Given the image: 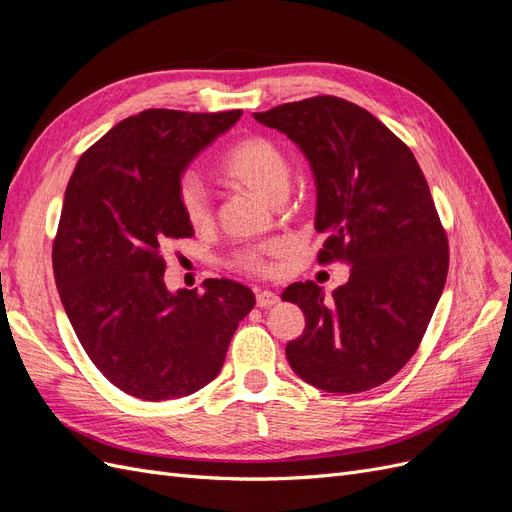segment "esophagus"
<instances>
[{
    "instance_id": "1",
    "label": "esophagus",
    "mask_w": 512,
    "mask_h": 512,
    "mask_svg": "<svg viewBox=\"0 0 512 512\" xmlns=\"http://www.w3.org/2000/svg\"><path fill=\"white\" fill-rule=\"evenodd\" d=\"M275 303H280V294L273 292V290H258L256 294V305L258 307H273Z\"/></svg>"
}]
</instances>
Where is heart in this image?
Instances as JSON below:
<instances>
[{
  "label": "heart",
  "mask_w": 512,
  "mask_h": 512,
  "mask_svg": "<svg viewBox=\"0 0 512 512\" xmlns=\"http://www.w3.org/2000/svg\"><path fill=\"white\" fill-rule=\"evenodd\" d=\"M224 177L241 185V188L258 194L260 198L277 200L288 194L290 185V162L280 145H275L271 138L265 136H250L243 138L232 147L222 162ZM177 200L185 222L194 228H203L211 222V198L194 173H185L177 181ZM284 243H269L258 250L243 252L237 256V265L252 273H267L269 271V256L280 254Z\"/></svg>",
  "instance_id": "b5f03b06"
}]
</instances>
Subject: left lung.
<instances>
[{"instance_id":"obj_1","label":"left lung","mask_w":512,"mask_h":512,"mask_svg":"<svg viewBox=\"0 0 512 512\" xmlns=\"http://www.w3.org/2000/svg\"><path fill=\"white\" fill-rule=\"evenodd\" d=\"M297 145L316 183L320 262L350 277L331 297L290 284L305 331L286 346L294 374L327 393H361L391 380L427 331L448 273V241L412 151L365 108L333 96L254 113Z\"/></svg>"}]
</instances>
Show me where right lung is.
Listing matches in <instances>:
<instances>
[{
	"mask_svg": "<svg viewBox=\"0 0 512 512\" xmlns=\"http://www.w3.org/2000/svg\"><path fill=\"white\" fill-rule=\"evenodd\" d=\"M241 111L149 108L89 147L68 181L53 273L72 329L108 382L145 401L179 399L209 384L254 292L205 280L170 292L162 247L192 237L177 181Z\"/></svg>",
	"mask_w": 512,
	"mask_h": 512,
	"instance_id": "obj_1",
	"label": "right lung"
}]
</instances>
